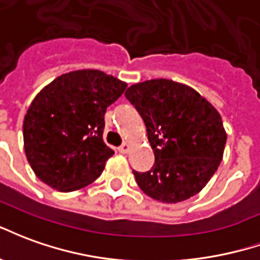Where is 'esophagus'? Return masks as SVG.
<instances>
[{
  "instance_id": "34e87169",
  "label": "esophagus",
  "mask_w": 260,
  "mask_h": 260,
  "mask_svg": "<svg viewBox=\"0 0 260 260\" xmlns=\"http://www.w3.org/2000/svg\"><path fill=\"white\" fill-rule=\"evenodd\" d=\"M130 151V144L128 143H123L120 147H119V152L122 153H127Z\"/></svg>"
}]
</instances>
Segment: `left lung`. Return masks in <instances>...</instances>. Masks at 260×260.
I'll return each mask as SVG.
<instances>
[{"instance_id": "obj_1", "label": "left lung", "mask_w": 260, "mask_h": 260, "mask_svg": "<svg viewBox=\"0 0 260 260\" xmlns=\"http://www.w3.org/2000/svg\"><path fill=\"white\" fill-rule=\"evenodd\" d=\"M143 117L155 164L136 172L138 187L165 204L198 194L220 165L227 134L215 107L194 88L153 79L133 84L124 92Z\"/></svg>"}]
</instances>
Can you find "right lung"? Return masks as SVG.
<instances>
[{
  "label": "right lung",
  "instance_id": "1",
  "mask_svg": "<svg viewBox=\"0 0 260 260\" xmlns=\"http://www.w3.org/2000/svg\"><path fill=\"white\" fill-rule=\"evenodd\" d=\"M127 84L101 70L56 77L36 95L23 120L26 158L41 181L62 192L101 176L113 149L102 140L105 112Z\"/></svg>",
  "mask_w": 260,
  "mask_h": 260
}]
</instances>
